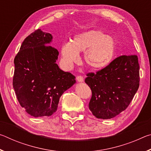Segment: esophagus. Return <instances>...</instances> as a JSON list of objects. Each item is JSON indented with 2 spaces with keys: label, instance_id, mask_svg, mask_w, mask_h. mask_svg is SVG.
<instances>
[{
  "label": "esophagus",
  "instance_id": "34e87169",
  "mask_svg": "<svg viewBox=\"0 0 151 151\" xmlns=\"http://www.w3.org/2000/svg\"><path fill=\"white\" fill-rule=\"evenodd\" d=\"M76 80H77L78 83H83L84 81V78L82 76H76Z\"/></svg>",
  "mask_w": 151,
  "mask_h": 151
}]
</instances>
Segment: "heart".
Returning a JSON list of instances; mask_svg holds the SVG:
<instances>
[{
	"label": "heart",
	"mask_w": 151,
	"mask_h": 151,
	"mask_svg": "<svg viewBox=\"0 0 151 151\" xmlns=\"http://www.w3.org/2000/svg\"><path fill=\"white\" fill-rule=\"evenodd\" d=\"M116 42L112 37L101 30H90L76 35L71 42L61 48L63 62L72 66L79 61V52H84V60L89 68L100 70L106 67L115 54Z\"/></svg>",
	"instance_id": "heart-1"
}]
</instances>
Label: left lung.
Instances as JSON below:
<instances>
[{"label": "left lung", "mask_w": 151, "mask_h": 151, "mask_svg": "<svg viewBox=\"0 0 151 151\" xmlns=\"http://www.w3.org/2000/svg\"><path fill=\"white\" fill-rule=\"evenodd\" d=\"M85 78L92 91L89 109L96 118L110 119L124 111L139 86V64L136 55L116 58Z\"/></svg>", "instance_id": "1"}]
</instances>
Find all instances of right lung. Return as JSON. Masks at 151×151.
<instances>
[{
    "mask_svg": "<svg viewBox=\"0 0 151 151\" xmlns=\"http://www.w3.org/2000/svg\"><path fill=\"white\" fill-rule=\"evenodd\" d=\"M52 36L41 29L24 39L14 60L13 88L20 106L34 117L57 111L61 95L76 83L75 76L56 62L59 55L50 46Z\"/></svg>",
    "mask_w": 151,
    "mask_h": 151,
    "instance_id": "right-lung-1",
    "label": "right lung"
}]
</instances>
